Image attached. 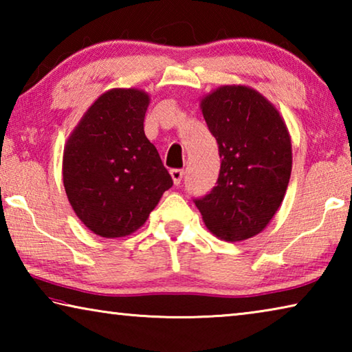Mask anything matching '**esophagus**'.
I'll return each mask as SVG.
<instances>
[{"label": "esophagus", "instance_id": "esophagus-1", "mask_svg": "<svg viewBox=\"0 0 352 352\" xmlns=\"http://www.w3.org/2000/svg\"><path fill=\"white\" fill-rule=\"evenodd\" d=\"M183 175H184L183 169H172L170 170V177H172V182H174V184H180Z\"/></svg>", "mask_w": 352, "mask_h": 352}]
</instances>
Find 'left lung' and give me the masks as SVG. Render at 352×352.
Segmentation results:
<instances>
[{"label":"left lung","mask_w":352,"mask_h":352,"mask_svg":"<svg viewBox=\"0 0 352 352\" xmlns=\"http://www.w3.org/2000/svg\"><path fill=\"white\" fill-rule=\"evenodd\" d=\"M222 158L217 184L195 200L206 228L226 242L264 231L281 206L292 140L275 105L247 85H222L200 99Z\"/></svg>","instance_id":"obj_1"}]
</instances>
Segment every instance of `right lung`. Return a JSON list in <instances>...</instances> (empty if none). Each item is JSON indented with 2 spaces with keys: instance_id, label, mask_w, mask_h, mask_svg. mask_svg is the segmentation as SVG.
I'll return each instance as SVG.
<instances>
[{
  "instance_id": "add662e5",
  "label": "right lung",
  "mask_w": 352,
  "mask_h": 352,
  "mask_svg": "<svg viewBox=\"0 0 352 352\" xmlns=\"http://www.w3.org/2000/svg\"><path fill=\"white\" fill-rule=\"evenodd\" d=\"M151 96L111 88L88 107L63 148V186L71 208L94 234L116 239L146 223L172 178L146 138Z\"/></svg>"
}]
</instances>
